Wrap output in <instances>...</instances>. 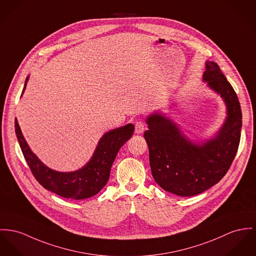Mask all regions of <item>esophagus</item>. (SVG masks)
Here are the masks:
<instances>
[{
	"label": "esophagus",
	"mask_w": 256,
	"mask_h": 256,
	"mask_svg": "<svg viewBox=\"0 0 256 256\" xmlns=\"http://www.w3.org/2000/svg\"><path fill=\"white\" fill-rule=\"evenodd\" d=\"M145 130V124L144 122L142 120H138L136 122V126H134V132L140 134H143V132Z\"/></svg>",
	"instance_id": "obj_1"
}]
</instances>
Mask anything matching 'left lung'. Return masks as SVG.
Wrapping results in <instances>:
<instances>
[{"label":"left lung","mask_w":256,"mask_h":256,"mask_svg":"<svg viewBox=\"0 0 256 256\" xmlns=\"http://www.w3.org/2000/svg\"><path fill=\"white\" fill-rule=\"evenodd\" d=\"M202 79L227 105L228 117L216 138L196 145L170 120L154 114L146 120L152 176L164 191L181 197L200 194L218 183L229 170L240 139L242 110L233 86L214 61L206 63Z\"/></svg>","instance_id":"1"}]
</instances>
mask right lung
I'll return each mask as SVG.
<instances>
[{
  "mask_svg": "<svg viewBox=\"0 0 256 256\" xmlns=\"http://www.w3.org/2000/svg\"><path fill=\"white\" fill-rule=\"evenodd\" d=\"M27 80L28 78L25 86ZM14 128L23 156L36 180L44 189L61 197L75 200L92 197L106 185L120 148L132 138L134 130V126L128 124L105 134L92 160L82 168L74 172H58L46 166L33 154L21 134L16 118Z\"/></svg>",
  "mask_w": 256,
  "mask_h": 256,
  "instance_id": "right-lung-1",
  "label": "right lung"
}]
</instances>
